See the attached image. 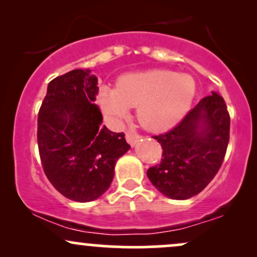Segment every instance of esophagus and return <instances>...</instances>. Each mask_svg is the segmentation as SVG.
Returning a JSON list of instances; mask_svg holds the SVG:
<instances>
[{
  "label": "esophagus",
  "instance_id": "1",
  "mask_svg": "<svg viewBox=\"0 0 257 257\" xmlns=\"http://www.w3.org/2000/svg\"><path fill=\"white\" fill-rule=\"evenodd\" d=\"M141 137L138 134V133H134V132H126L125 133V139L126 141H128L129 144H131L132 146H134V144L137 143V141L140 139Z\"/></svg>",
  "mask_w": 257,
  "mask_h": 257
}]
</instances>
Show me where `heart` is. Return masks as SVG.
Returning <instances> with one entry per match:
<instances>
[{
    "label": "heart",
    "instance_id": "b5f03b06",
    "mask_svg": "<svg viewBox=\"0 0 257 257\" xmlns=\"http://www.w3.org/2000/svg\"><path fill=\"white\" fill-rule=\"evenodd\" d=\"M196 83L188 75L169 70H149L120 76L114 89L102 87L99 104L106 114L120 118L138 106L144 128L163 132L175 125L191 107Z\"/></svg>",
    "mask_w": 257,
    "mask_h": 257
}]
</instances>
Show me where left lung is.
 <instances>
[{"label": "left lung", "instance_id": "1", "mask_svg": "<svg viewBox=\"0 0 257 257\" xmlns=\"http://www.w3.org/2000/svg\"><path fill=\"white\" fill-rule=\"evenodd\" d=\"M229 113L222 96H205L173 129L153 139L161 144V163L147 170L153 186L173 199H187L219 172L229 141Z\"/></svg>", "mask_w": 257, "mask_h": 257}]
</instances>
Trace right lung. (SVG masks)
Returning a JSON list of instances; mask_svg holds the SVG:
<instances>
[{
    "instance_id": "obj_1",
    "label": "right lung",
    "mask_w": 257,
    "mask_h": 257,
    "mask_svg": "<svg viewBox=\"0 0 257 257\" xmlns=\"http://www.w3.org/2000/svg\"><path fill=\"white\" fill-rule=\"evenodd\" d=\"M98 77L72 70L48 84L38 111L37 144L44 174L55 190L75 202L99 198L110 187L114 164L131 149L124 133L101 125L94 104Z\"/></svg>"
}]
</instances>
